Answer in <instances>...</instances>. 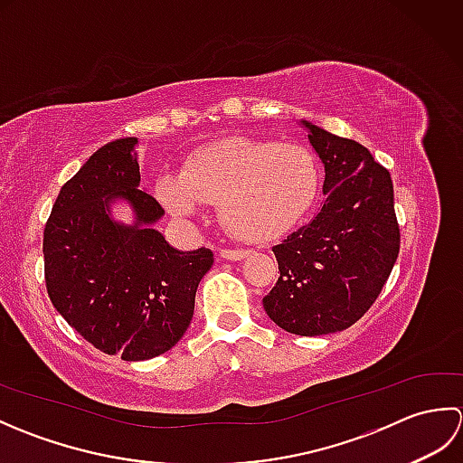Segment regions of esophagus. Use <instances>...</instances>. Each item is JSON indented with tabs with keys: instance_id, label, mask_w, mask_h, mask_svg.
Returning <instances> with one entry per match:
<instances>
[{
	"instance_id": "esophagus-1",
	"label": "esophagus",
	"mask_w": 463,
	"mask_h": 463,
	"mask_svg": "<svg viewBox=\"0 0 463 463\" xmlns=\"http://www.w3.org/2000/svg\"><path fill=\"white\" fill-rule=\"evenodd\" d=\"M249 254V250L244 249H222L221 250V257L226 259V260H241Z\"/></svg>"
}]
</instances>
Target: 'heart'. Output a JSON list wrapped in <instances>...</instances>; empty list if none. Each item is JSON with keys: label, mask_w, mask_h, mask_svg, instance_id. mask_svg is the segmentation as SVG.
Returning <instances> with one entry per match:
<instances>
[{"label": "heart", "mask_w": 463, "mask_h": 463, "mask_svg": "<svg viewBox=\"0 0 463 463\" xmlns=\"http://www.w3.org/2000/svg\"><path fill=\"white\" fill-rule=\"evenodd\" d=\"M318 184L320 166L308 146L232 137L196 151L183 175L163 176L156 196L181 216L219 201L226 231L247 242H270L300 222Z\"/></svg>", "instance_id": "1"}]
</instances>
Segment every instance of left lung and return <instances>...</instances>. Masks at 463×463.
<instances>
[{
	"mask_svg": "<svg viewBox=\"0 0 463 463\" xmlns=\"http://www.w3.org/2000/svg\"><path fill=\"white\" fill-rule=\"evenodd\" d=\"M308 127L324 163V201L314 219L272 247L280 277L262 298L282 330L320 336L358 322L386 284L400 252L390 173L366 146Z\"/></svg>",
	"mask_w": 463,
	"mask_h": 463,
	"instance_id": "8db88e82",
	"label": "left lung"
}]
</instances>
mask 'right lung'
<instances>
[{
    "instance_id": "1",
    "label": "right lung",
    "mask_w": 463,
    "mask_h": 463,
    "mask_svg": "<svg viewBox=\"0 0 463 463\" xmlns=\"http://www.w3.org/2000/svg\"><path fill=\"white\" fill-rule=\"evenodd\" d=\"M139 181V139L103 145L61 186L43 231L49 300L97 350L127 362L161 356L183 338L214 262L211 249L181 252L151 229L165 211ZM115 195L134 204L135 227L109 219Z\"/></svg>"
}]
</instances>
